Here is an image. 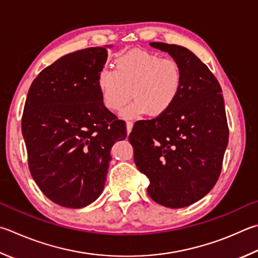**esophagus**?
Segmentation results:
<instances>
[{"mask_svg":"<svg viewBox=\"0 0 258 258\" xmlns=\"http://www.w3.org/2000/svg\"><path fill=\"white\" fill-rule=\"evenodd\" d=\"M132 128H133V123L132 121H127V123H126V131H127V134L132 132Z\"/></svg>","mask_w":258,"mask_h":258,"instance_id":"obj_1","label":"esophagus"}]
</instances>
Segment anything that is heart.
Here are the masks:
<instances>
[{
	"label": "heart",
	"instance_id": "1",
	"mask_svg": "<svg viewBox=\"0 0 258 258\" xmlns=\"http://www.w3.org/2000/svg\"><path fill=\"white\" fill-rule=\"evenodd\" d=\"M97 87L102 104L110 111L119 110L132 93L134 101L121 111L124 118H139L148 113L157 117L175 105L182 87V72L175 59L134 49L115 59V70L102 68L97 74Z\"/></svg>",
	"mask_w": 258,
	"mask_h": 258
}]
</instances>
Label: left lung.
<instances>
[{"mask_svg":"<svg viewBox=\"0 0 258 258\" xmlns=\"http://www.w3.org/2000/svg\"><path fill=\"white\" fill-rule=\"evenodd\" d=\"M169 54L182 72V87L166 114L135 123L128 140L148 194L166 208L198 202L213 188L229 141L222 89L212 72L182 46L150 43Z\"/></svg>","mask_w":258,"mask_h":258,"instance_id":"obj_1","label":"left lung"}]
</instances>
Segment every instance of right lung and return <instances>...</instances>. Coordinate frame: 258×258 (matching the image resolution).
<instances>
[{"label": "right lung", "instance_id": "add662e5", "mask_svg": "<svg viewBox=\"0 0 258 258\" xmlns=\"http://www.w3.org/2000/svg\"><path fill=\"white\" fill-rule=\"evenodd\" d=\"M108 47L62 56L28 91L21 121L28 166L40 190L60 207L80 209L99 198L111 147L127 135L97 87Z\"/></svg>", "mask_w": 258, "mask_h": 258}]
</instances>
